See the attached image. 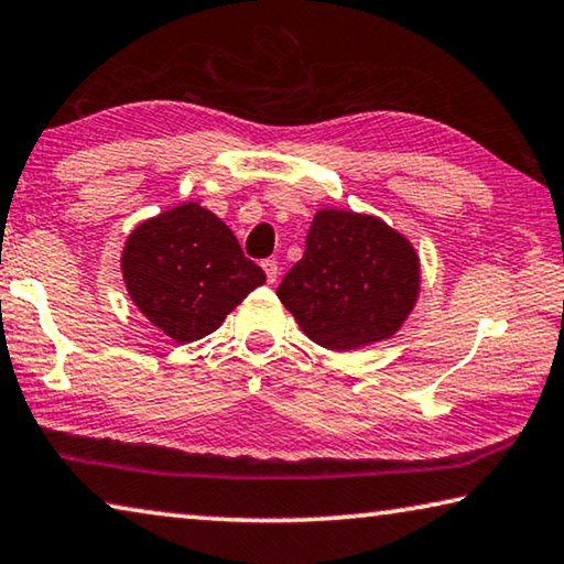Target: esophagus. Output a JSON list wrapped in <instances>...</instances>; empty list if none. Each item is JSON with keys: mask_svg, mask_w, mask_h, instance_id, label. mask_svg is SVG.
Instances as JSON below:
<instances>
[{"mask_svg": "<svg viewBox=\"0 0 564 564\" xmlns=\"http://www.w3.org/2000/svg\"><path fill=\"white\" fill-rule=\"evenodd\" d=\"M261 265H263V271H265L268 283H275V279H279V263H275L273 258H268V261H263Z\"/></svg>", "mask_w": 564, "mask_h": 564, "instance_id": "obj_1", "label": "esophagus"}]
</instances>
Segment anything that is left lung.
<instances>
[{
  "mask_svg": "<svg viewBox=\"0 0 564 564\" xmlns=\"http://www.w3.org/2000/svg\"><path fill=\"white\" fill-rule=\"evenodd\" d=\"M275 293L311 341L354 351L404 326L422 293V263L411 240L381 218L321 208L303 258Z\"/></svg>",
  "mask_w": 564,
  "mask_h": 564,
  "instance_id": "1",
  "label": "left lung"
}]
</instances>
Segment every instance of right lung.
<instances>
[{
  "instance_id": "1",
  "label": "right lung",
  "mask_w": 564,
  "mask_h": 564,
  "mask_svg": "<svg viewBox=\"0 0 564 564\" xmlns=\"http://www.w3.org/2000/svg\"><path fill=\"white\" fill-rule=\"evenodd\" d=\"M120 271L140 314L177 344L213 334L265 283L234 230L195 200L142 220L124 240Z\"/></svg>"
}]
</instances>
